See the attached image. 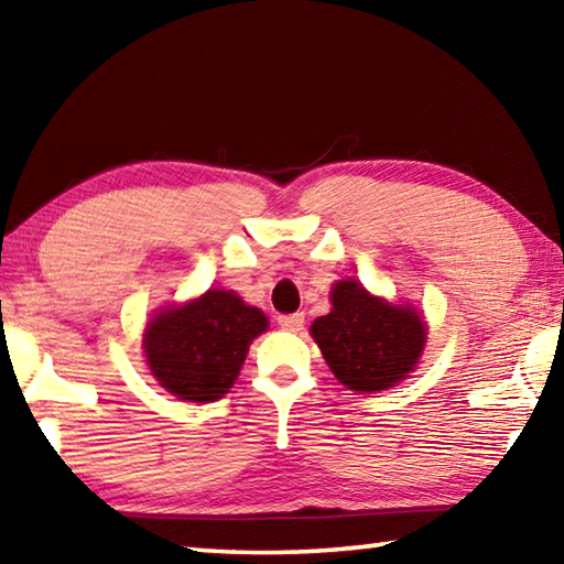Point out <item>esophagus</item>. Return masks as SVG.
<instances>
[{
    "instance_id": "34e87169",
    "label": "esophagus",
    "mask_w": 564,
    "mask_h": 564,
    "mask_svg": "<svg viewBox=\"0 0 564 564\" xmlns=\"http://www.w3.org/2000/svg\"><path fill=\"white\" fill-rule=\"evenodd\" d=\"M303 323H305L303 313H291V316H279V326H281L283 330H289V333L303 330Z\"/></svg>"
}]
</instances>
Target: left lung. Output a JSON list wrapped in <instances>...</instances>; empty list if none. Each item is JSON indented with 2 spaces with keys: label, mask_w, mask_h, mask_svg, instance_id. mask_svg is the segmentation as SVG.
Returning <instances> with one entry per match:
<instances>
[{
  "label": "left lung",
  "mask_w": 564,
  "mask_h": 564,
  "mask_svg": "<svg viewBox=\"0 0 564 564\" xmlns=\"http://www.w3.org/2000/svg\"><path fill=\"white\" fill-rule=\"evenodd\" d=\"M328 316L313 321L311 336L343 386L378 393L405 380L425 348V321L413 305L388 303L356 279L330 291Z\"/></svg>",
  "instance_id": "1"
}]
</instances>
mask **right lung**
<instances>
[{"label":"right lung","instance_id":"1","mask_svg":"<svg viewBox=\"0 0 564 564\" xmlns=\"http://www.w3.org/2000/svg\"><path fill=\"white\" fill-rule=\"evenodd\" d=\"M269 328L263 311L234 291L208 289L184 305L161 308L144 330L151 376L188 403L224 398L241 373L248 346Z\"/></svg>","mask_w":564,"mask_h":564}]
</instances>
